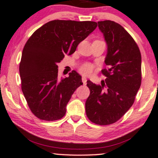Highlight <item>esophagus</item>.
Masks as SVG:
<instances>
[{"mask_svg":"<svg viewBox=\"0 0 158 158\" xmlns=\"http://www.w3.org/2000/svg\"><path fill=\"white\" fill-rule=\"evenodd\" d=\"M81 80H82V82L85 85L87 84V79H86L85 77H82V78H81Z\"/></svg>","mask_w":158,"mask_h":158,"instance_id":"34e87169","label":"esophagus"}]
</instances>
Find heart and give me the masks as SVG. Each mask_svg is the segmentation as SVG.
I'll list each match as a JSON object with an SVG mask.
<instances>
[{
  "mask_svg": "<svg viewBox=\"0 0 158 158\" xmlns=\"http://www.w3.org/2000/svg\"><path fill=\"white\" fill-rule=\"evenodd\" d=\"M79 70L84 74H89V73L92 72L93 68H92L91 65L89 64V63H85V64L81 65L80 68H79Z\"/></svg>",
  "mask_w": 158,
  "mask_h": 158,
  "instance_id": "heart-1",
  "label": "heart"
}]
</instances>
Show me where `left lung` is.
<instances>
[{
	"label": "left lung",
	"mask_w": 158,
	"mask_h": 158,
	"mask_svg": "<svg viewBox=\"0 0 158 158\" xmlns=\"http://www.w3.org/2000/svg\"><path fill=\"white\" fill-rule=\"evenodd\" d=\"M107 44V69L101 72L106 79L97 85L87 81L89 93L86 114L92 123L111 125L118 121L134 103L141 83V56L133 37L119 24L98 22Z\"/></svg>",
	"instance_id": "obj_1"
}]
</instances>
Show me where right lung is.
I'll use <instances>...</instances> for the list:
<instances>
[{
	"instance_id": "add662e5",
	"label": "right lung",
	"mask_w": 158,
	"mask_h": 158,
	"mask_svg": "<svg viewBox=\"0 0 158 158\" xmlns=\"http://www.w3.org/2000/svg\"><path fill=\"white\" fill-rule=\"evenodd\" d=\"M96 27L95 22L57 19L41 26L27 41L19 63L21 88L39 119L55 121L65 116L71 95L82 82L76 71L58 80L57 63L65 54L72 55Z\"/></svg>"
}]
</instances>
